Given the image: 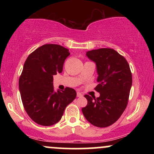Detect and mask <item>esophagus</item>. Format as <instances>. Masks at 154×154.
<instances>
[{
    "label": "esophagus",
    "instance_id": "obj_1",
    "mask_svg": "<svg viewBox=\"0 0 154 154\" xmlns=\"http://www.w3.org/2000/svg\"><path fill=\"white\" fill-rule=\"evenodd\" d=\"M77 97H82V94L81 93H79V92H77Z\"/></svg>",
    "mask_w": 154,
    "mask_h": 154
}]
</instances>
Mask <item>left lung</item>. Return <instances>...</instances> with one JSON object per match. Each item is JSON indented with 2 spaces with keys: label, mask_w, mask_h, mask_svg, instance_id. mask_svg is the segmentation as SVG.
Segmentation results:
<instances>
[{
  "label": "left lung",
  "mask_w": 154,
  "mask_h": 154,
  "mask_svg": "<svg viewBox=\"0 0 154 154\" xmlns=\"http://www.w3.org/2000/svg\"><path fill=\"white\" fill-rule=\"evenodd\" d=\"M86 56L96 64L98 85L95 90L100 96L95 98L85 95L88 104L82 111L93 125L106 128L117 121L126 109L132 73L127 60L114 49L92 50L88 51Z\"/></svg>",
  "instance_id": "left-lung-1"
}]
</instances>
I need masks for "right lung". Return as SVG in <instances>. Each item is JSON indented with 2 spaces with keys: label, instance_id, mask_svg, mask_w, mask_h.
<instances>
[{
  "label": "right lung",
  "instance_id": "add662e5",
  "mask_svg": "<svg viewBox=\"0 0 154 154\" xmlns=\"http://www.w3.org/2000/svg\"><path fill=\"white\" fill-rule=\"evenodd\" d=\"M70 55L66 48L45 44L29 55L19 77V88L26 112L35 122L51 126L60 121L67 106L77 96L75 90L54 91V75L61 73Z\"/></svg>",
  "mask_w": 154,
  "mask_h": 154
}]
</instances>
